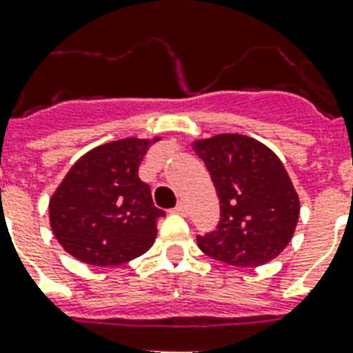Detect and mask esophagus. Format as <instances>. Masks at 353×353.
<instances>
[{
    "label": "esophagus",
    "mask_w": 353,
    "mask_h": 353,
    "mask_svg": "<svg viewBox=\"0 0 353 353\" xmlns=\"http://www.w3.org/2000/svg\"><path fill=\"white\" fill-rule=\"evenodd\" d=\"M174 212H176V214L187 216V205H185V203H177L176 207H174Z\"/></svg>",
    "instance_id": "1"
}]
</instances>
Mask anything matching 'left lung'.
<instances>
[{"mask_svg": "<svg viewBox=\"0 0 353 353\" xmlns=\"http://www.w3.org/2000/svg\"><path fill=\"white\" fill-rule=\"evenodd\" d=\"M220 198L216 231L198 236L207 256L240 268L271 262L293 238L301 201L282 161L254 139L221 133L194 143Z\"/></svg>", "mask_w": 353, "mask_h": 353, "instance_id": "left-lung-1", "label": "left lung"}]
</instances>
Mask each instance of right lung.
Instances as JSON below:
<instances>
[{
    "mask_svg": "<svg viewBox=\"0 0 353 353\" xmlns=\"http://www.w3.org/2000/svg\"><path fill=\"white\" fill-rule=\"evenodd\" d=\"M155 139L128 137L82 155L49 201L51 229L77 260L97 268L121 265L154 245L157 209L139 165Z\"/></svg>",
    "mask_w": 353,
    "mask_h": 353,
    "instance_id": "obj_1",
    "label": "right lung"
}]
</instances>
